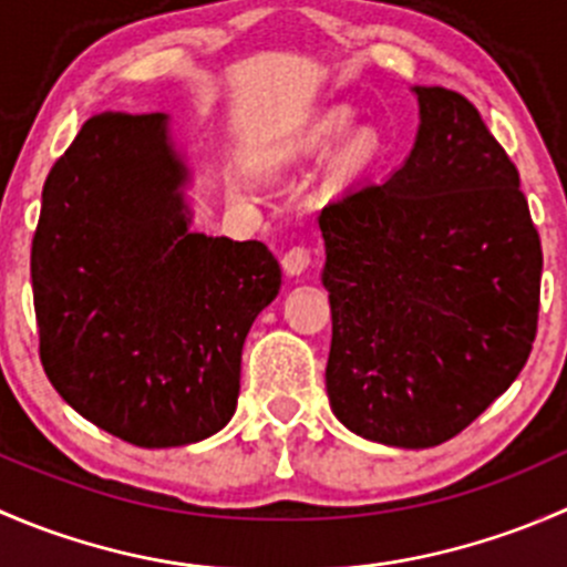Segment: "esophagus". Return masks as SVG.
I'll list each match as a JSON object with an SVG mask.
<instances>
[{"mask_svg":"<svg viewBox=\"0 0 567 567\" xmlns=\"http://www.w3.org/2000/svg\"><path fill=\"white\" fill-rule=\"evenodd\" d=\"M310 260H312L310 247H305V244H296V247H290L288 251H285L282 268L290 274V277H296V274H301L307 266H310Z\"/></svg>","mask_w":567,"mask_h":567,"instance_id":"34e87169","label":"esophagus"}]
</instances>
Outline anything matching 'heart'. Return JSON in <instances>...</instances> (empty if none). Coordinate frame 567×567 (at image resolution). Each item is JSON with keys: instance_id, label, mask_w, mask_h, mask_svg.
Wrapping results in <instances>:
<instances>
[{"instance_id": "b5f03b06", "label": "heart", "mask_w": 567, "mask_h": 567, "mask_svg": "<svg viewBox=\"0 0 567 567\" xmlns=\"http://www.w3.org/2000/svg\"><path fill=\"white\" fill-rule=\"evenodd\" d=\"M342 125H346V114H337V117H331L329 123H326L323 131H329V134H331V131H340Z\"/></svg>"}]
</instances>
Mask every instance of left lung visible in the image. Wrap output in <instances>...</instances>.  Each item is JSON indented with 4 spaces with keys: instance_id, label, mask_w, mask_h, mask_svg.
Here are the masks:
<instances>
[{
    "instance_id": "1",
    "label": "left lung",
    "mask_w": 567,
    "mask_h": 567,
    "mask_svg": "<svg viewBox=\"0 0 567 567\" xmlns=\"http://www.w3.org/2000/svg\"><path fill=\"white\" fill-rule=\"evenodd\" d=\"M414 93L422 123L403 167L318 216L331 411L405 450L450 442L516 381L543 271L518 169L477 106L455 90Z\"/></svg>"
}]
</instances>
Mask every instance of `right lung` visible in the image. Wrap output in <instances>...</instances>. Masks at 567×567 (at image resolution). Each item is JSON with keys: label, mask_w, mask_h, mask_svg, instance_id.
Wrapping results in <instances>:
<instances>
[{"label": "right lung", "mask_w": 567, "mask_h": 567, "mask_svg": "<svg viewBox=\"0 0 567 567\" xmlns=\"http://www.w3.org/2000/svg\"><path fill=\"white\" fill-rule=\"evenodd\" d=\"M183 181L164 114H95L45 177L32 238L40 364L136 447L227 425L249 326L282 285L262 241L186 230Z\"/></svg>", "instance_id": "right-lung-1"}]
</instances>
